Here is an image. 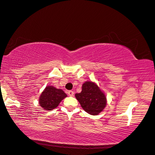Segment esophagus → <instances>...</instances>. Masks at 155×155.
<instances>
[{
  "mask_svg": "<svg viewBox=\"0 0 155 155\" xmlns=\"http://www.w3.org/2000/svg\"><path fill=\"white\" fill-rule=\"evenodd\" d=\"M68 94H69V96L70 97H73V95H74V92L73 91H68Z\"/></svg>",
  "mask_w": 155,
  "mask_h": 155,
  "instance_id": "34e87169",
  "label": "esophagus"
}]
</instances>
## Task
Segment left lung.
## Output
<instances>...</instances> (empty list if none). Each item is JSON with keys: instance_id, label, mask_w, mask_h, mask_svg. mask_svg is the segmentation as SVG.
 <instances>
[{"instance_id": "left-lung-1", "label": "left lung", "mask_w": 155, "mask_h": 155, "mask_svg": "<svg viewBox=\"0 0 155 155\" xmlns=\"http://www.w3.org/2000/svg\"><path fill=\"white\" fill-rule=\"evenodd\" d=\"M75 98L85 112L91 115H98L106 107L107 99L95 82L86 81L82 84V92L75 94Z\"/></svg>"}]
</instances>
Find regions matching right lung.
Listing matches in <instances>:
<instances>
[{"label":"right lung","instance_id":"1","mask_svg":"<svg viewBox=\"0 0 155 155\" xmlns=\"http://www.w3.org/2000/svg\"><path fill=\"white\" fill-rule=\"evenodd\" d=\"M67 96L61 89L56 88L52 86H47L41 94L39 104L43 109L50 111L58 107L62 100Z\"/></svg>","mask_w":155,"mask_h":155}]
</instances>
